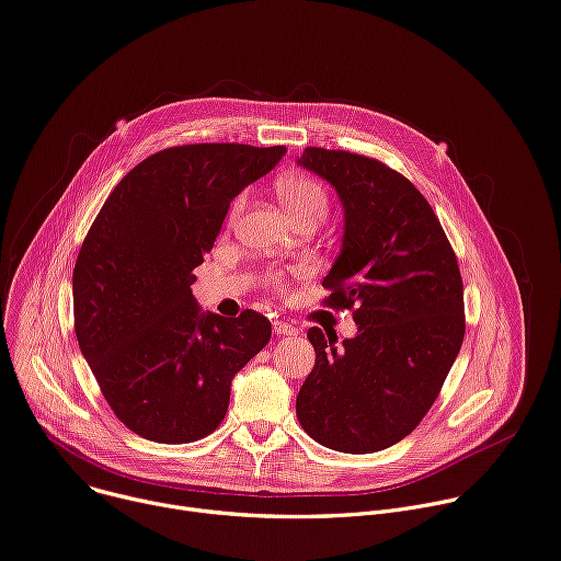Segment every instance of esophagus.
Instances as JSON below:
<instances>
[{
	"instance_id": "obj_1",
	"label": "esophagus",
	"mask_w": 561,
	"mask_h": 561,
	"mask_svg": "<svg viewBox=\"0 0 561 561\" xmlns=\"http://www.w3.org/2000/svg\"><path fill=\"white\" fill-rule=\"evenodd\" d=\"M274 332L278 336H296L298 334V328L287 323V321H274Z\"/></svg>"
}]
</instances>
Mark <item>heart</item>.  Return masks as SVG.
I'll return each instance as SVG.
<instances>
[{
  "instance_id": "b5f03b06",
  "label": "heart",
  "mask_w": 561,
  "mask_h": 561,
  "mask_svg": "<svg viewBox=\"0 0 561 561\" xmlns=\"http://www.w3.org/2000/svg\"><path fill=\"white\" fill-rule=\"evenodd\" d=\"M276 194H278L283 207L287 209V214L291 216L294 222H300V220L321 222L325 218L328 209H330V198H328L325 186L317 178L307 175V173H287V175H283L276 182ZM244 201H247L244 194L236 196V201L231 203V209H229L231 220L238 218V214L244 207ZM270 280L276 287L283 285L280 274H272Z\"/></svg>"
}]
</instances>
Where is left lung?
<instances>
[{
    "label": "left lung",
    "mask_w": 561,
    "mask_h": 561,
    "mask_svg": "<svg viewBox=\"0 0 561 561\" xmlns=\"http://www.w3.org/2000/svg\"><path fill=\"white\" fill-rule=\"evenodd\" d=\"M298 164L325 178L345 211L343 247L323 287L358 325L336 345L319 328L298 397L302 430L325 448L369 455L399 444L439 397L466 334L453 244L416 186L388 164L307 147ZM328 332V330H325Z\"/></svg>",
    "instance_id": "left-lung-1"
}]
</instances>
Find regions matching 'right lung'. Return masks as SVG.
<instances>
[{
    "instance_id": "add662e5",
    "label": "right lung",
    "mask_w": 561,
    "mask_h": 561,
    "mask_svg": "<svg viewBox=\"0 0 561 561\" xmlns=\"http://www.w3.org/2000/svg\"><path fill=\"white\" fill-rule=\"evenodd\" d=\"M285 147L236 142L158 151L124 175L73 270L80 350L113 414L142 439L192 444L227 414L231 379L272 339L267 317L198 307L192 274L231 201Z\"/></svg>"
}]
</instances>
